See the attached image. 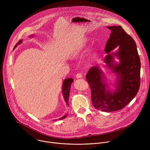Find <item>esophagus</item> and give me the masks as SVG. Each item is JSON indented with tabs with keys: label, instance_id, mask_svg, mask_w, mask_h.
<instances>
[{
	"label": "esophagus",
	"instance_id": "34e87169",
	"mask_svg": "<svg viewBox=\"0 0 150 150\" xmlns=\"http://www.w3.org/2000/svg\"><path fill=\"white\" fill-rule=\"evenodd\" d=\"M82 77V74L81 73H78L76 75V78L77 79H79V78H81Z\"/></svg>",
	"mask_w": 150,
	"mask_h": 150
}]
</instances>
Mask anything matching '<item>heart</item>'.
Instances as JSON below:
<instances>
[{
	"mask_svg": "<svg viewBox=\"0 0 150 150\" xmlns=\"http://www.w3.org/2000/svg\"><path fill=\"white\" fill-rule=\"evenodd\" d=\"M87 42V40H86V39L84 40L81 42V44H80V45L75 49V50L74 53H73L74 56H76V55L79 54V53H81V52L82 51L83 49L85 47V45H86Z\"/></svg>",
	"mask_w": 150,
	"mask_h": 150,
	"instance_id": "obj_1",
	"label": "heart"
}]
</instances>
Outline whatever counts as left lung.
Masks as SVG:
<instances>
[{"label":"left lung","instance_id":"1","mask_svg":"<svg viewBox=\"0 0 150 150\" xmlns=\"http://www.w3.org/2000/svg\"><path fill=\"white\" fill-rule=\"evenodd\" d=\"M111 30L104 51L109 53L119 47L114 54L120 60L114 65L113 56H106L105 63L113 72L118 75L117 90L111 93L105 91L106 84L102 80L101 71L97 67L91 68L86 75L91 92L93 106L99 110L105 112L117 111L129 104L137 94L140 87L141 62L135 41L127 34L121 26L108 27Z\"/></svg>","mask_w":150,"mask_h":150}]
</instances>
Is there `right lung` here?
<instances>
[{"mask_svg": "<svg viewBox=\"0 0 150 150\" xmlns=\"http://www.w3.org/2000/svg\"><path fill=\"white\" fill-rule=\"evenodd\" d=\"M22 42L21 40H19L18 43L15 46L14 48L16 47L17 45L20 44L21 42ZM74 81V79L72 78H68L66 79L65 80H64L63 83V87H62V92H63V95L64 96V99L65 100V102L67 103V105H68V100H69V91H70V89H71V85L72 83V82ZM68 116V114H66L65 116H63L62 117L60 118V120H62L63 119H65L67 117V116Z\"/></svg>", "mask_w": 150, "mask_h": 150, "instance_id": "add662e5", "label": "right lung"}]
</instances>
